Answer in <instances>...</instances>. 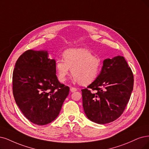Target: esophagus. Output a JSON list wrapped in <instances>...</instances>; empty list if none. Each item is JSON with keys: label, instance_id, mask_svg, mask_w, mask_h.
Segmentation results:
<instances>
[{"label": "esophagus", "instance_id": "1", "mask_svg": "<svg viewBox=\"0 0 149 149\" xmlns=\"http://www.w3.org/2000/svg\"><path fill=\"white\" fill-rule=\"evenodd\" d=\"M70 91L71 92H75V91H76L77 90V89L76 88H74V87H70Z\"/></svg>", "mask_w": 149, "mask_h": 149}]
</instances>
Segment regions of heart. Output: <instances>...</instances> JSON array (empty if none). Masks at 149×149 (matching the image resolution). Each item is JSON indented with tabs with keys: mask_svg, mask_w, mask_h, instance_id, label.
I'll return each instance as SVG.
<instances>
[{
	"mask_svg": "<svg viewBox=\"0 0 149 149\" xmlns=\"http://www.w3.org/2000/svg\"><path fill=\"white\" fill-rule=\"evenodd\" d=\"M63 59H57L55 63L58 80L64 82L70 73L73 80L83 85L94 81L100 73L102 62L101 59L93 56L85 48H73L65 50L63 54Z\"/></svg>",
	"mask_w": 149,
	"mask_h": 149,
	"instance_id": "obj_1",
	"label": "heart"
}]
</instances>
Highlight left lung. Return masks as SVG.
I'll use <instances>...</instances> for the list:
<instances>
[{"mask_svg": "<svg viewBox=\"0 0 149 149\" xmlns=\"http://www.w3.org/2000/svg\"><path fill=\"white\" fill-rule=\"evenodd\" d=\"M133 85V72L123 56L106 59L97 79L81 90L86 117L98 124L117 120L125 111Z\"/></svg>", "mask_w": 149, "mask_h": 149, "instance_id": "obj_1", "label": "left lung"}]
</instances>
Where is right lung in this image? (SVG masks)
<instances>
[{
	"instance_id": "add662e5",
	"label": "right lung",
	"mask_w": 149,
	"mask_h": 149,
	"mask_svg": "<svg viewBox=\"0 0 149 149\" xmlns=\"http://www.w3.org/2000/svg\"><path fill=\"white\" fill-rule=\"evenodd\" d=\"M47 51L29 49L16 61L13 72L15 102L30 122L45 125L57 118L69 95V87L56 75L54 59Z\"/></svg>"
}]
</instances>
